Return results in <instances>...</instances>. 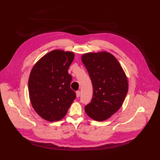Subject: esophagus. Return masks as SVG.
<instances>
[{"label": "esophagus", "instance_id": "esophagus-1", "mask_svg": "<svg viewBox=\"0 0 160 160\" xmlns=\"http://www.w3.org/2000/svg\"><path fill=\"white\" fill-rule=\"evenodd\" d=\"M80 94H81L80 91H77V92H76V96H77V98H79L80 96Z\"/></svg>", "mask_w": 160, "mask_h": 160}]
</instances>
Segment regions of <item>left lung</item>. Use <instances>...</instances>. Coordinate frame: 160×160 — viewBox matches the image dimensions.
<instances>
[{
  "instance_id": "8db88e82",
  "label": "left lung",
  "mask_w": 160,
  "mask_h": 160,
  "mask_svg": "<svg viewBox=\"0 0 160 160\" xmlns=\"http://www.w3.org/2000/svg\"><path fill=\"white\" fill-rule=\"evenodd\" d=\"M81 60L93 87L92 100L85 106V111L95 120H107L124 102L128 90L126 75L117 59L109 52L85 53Z\"/></svg>"
}]
</instances>
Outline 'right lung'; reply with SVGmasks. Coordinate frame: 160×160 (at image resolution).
<instances>
[{
	"label": "right lung",
	"mask_w": 160,
	"mask_h": 160,
	"mask_svg": "<svg viewBox=\"0 0 160 160\" xmlns=\"http://www.w3.org/2000/svg\"><path fill=\"white\" fill-rule=\"evenodd\" d=\"M74 53L53 50L33 66L28 79L29 98L34 111L49 122L62 119L76 98L68 68Z\"/></svg>",
	"instance_id": "right-lung-1"
}]
</instances>
